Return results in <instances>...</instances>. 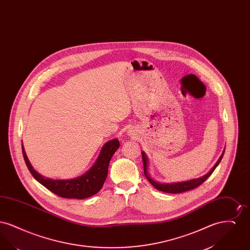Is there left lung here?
<instances>
[{"label":"left lung","instance_id":"8db88e82","mask_svg":"<svg viewBox=\"0 0 250 250\" xmlns=\"http://www.w3.org/2000/svg\"><path fill=\"white\" fill-rule=\"evenodd\" d=\"M224 152H225V150L223 151V153L220 155L219 159L216 161L214 166L209 170V172L207 174L203 175L202 177H200V178L193 179V180L186 181V182H180V183H172V184H160V183L155 182V181H154L153 179L150 177V175L148 174V158H147V156L145 155V153L142 152L143 167H144V174H145L147 180L152 184V186L155 187L157 190L163 191V192H166V193H172V194L183 193V192H186V191L194 189V188H198L199 186H201L202 183L214 172L215 167L218 166L219 162L221 161L223 155H224Z\"/></svg>","mask_w":250,"mask_h":250}]
</instances>
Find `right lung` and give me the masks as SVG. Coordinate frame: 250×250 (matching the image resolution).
<instances>
[{
  "label": "right lung",
  "instance_id": "add662e5",
  "mask_svg": "<svg viewBox=\"0 0 250 250\" xmlns=\"http://www.w3.org/2000/svg\"><path fill=\"white\" fill-rule=\"evenodd\" d=\"M117 139L109 141L104 144L95 164L82 176L67 180H53L40 175L31 165L22 144V154L25 163L32 175L43 185L48 190L53 192L62 198L83 200L95 195L100 190L107 178L109 161L119 148Z\"/></svg>",
  "mask_w": 250,
  "mask_h": 250
}]
</instances>
